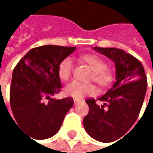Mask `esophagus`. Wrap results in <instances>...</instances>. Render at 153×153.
<instances>
[{
  "label": "esophagus",
  "instance_id": "obj_1",
  "mask_svg": "<svg viewBox=\"0 0 153 153\" xmlns=\"http://www.w3.org/2000/svg\"><path fill=\"white\" fill-rule=\"evenodd\" d=\"M79 102H80L79 100H78V99H74V105H78Z\"/></svg>",
  "mask_w": 153,
  "mask_h": 153
}]
</instances>
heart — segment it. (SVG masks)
Returning a JSON list of instances; mask_svg holds the SVG:
<instances>
[{"label":"heart","mask_w":153,"mask_h":153,"mask_svg":"<svg viewBox=\"0 0 153 153\" xmlns=\"http://www.w3.org/2000/svg\"><path fill=\"white\" fill-rule=\"evenodd\" d=\"M82 60L91 68L93 71L90 79L94 80L99 86H106L113 79L111 71L107 68L106 64L100 56L96 55H85L82 56ZM74 65L70 57L63 59L57 68L58 76L62 80H68L73 74ZM97 88L91 83H82L79 81H73L69 83L65 88V93L68 97H72L74 99H80L87 96H92L96 93Z\"/></svg>","instance_id":"heart-1"}]
</instances>
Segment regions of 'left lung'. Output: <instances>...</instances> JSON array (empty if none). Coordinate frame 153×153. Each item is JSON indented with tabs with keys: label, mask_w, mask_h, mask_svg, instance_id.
<instances>
[{
	"label": "left lung",
	"mask_w": 153,
	"mask_h": 153,
	"mask_svg": "<svg viewBox=\"0 0 153 153\" xmlns=\"http://www.w3.org/2000/svg\"><path fill=\"white\" fill-rule=\"evenodd\" d=\"M94 49L115 63L116 81L97 98L104 105H98L93 98L86 100L89 111L83 125L92 138L111 143L125 135L137 120L147 89V79L140 61L124 50L98 47Z\"/></svg>",
	"instance_id": "left-lung-1"
}]
</instances>
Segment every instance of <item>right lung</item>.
Masks as SVG:
<instances>
[{
	"instance_id": "1",
	"label": "right lung",
	"mask_w": 153,
	"mask_h": 153,
	"mask_svg": "<svg viewBox=\"0 0 153 153\" xmlns=\"http://www.w3.org/2000/svg\"><path fill=\"white\" fill-rule=\"evenodd\" d=\"M75 49L56 45L37 47L28 51L14 68L10 107L16 124L33 139L56 135L74 105L72 97L57 100L52 97L62 89L58 65Z\"/></svg>"
}]
</instances>
